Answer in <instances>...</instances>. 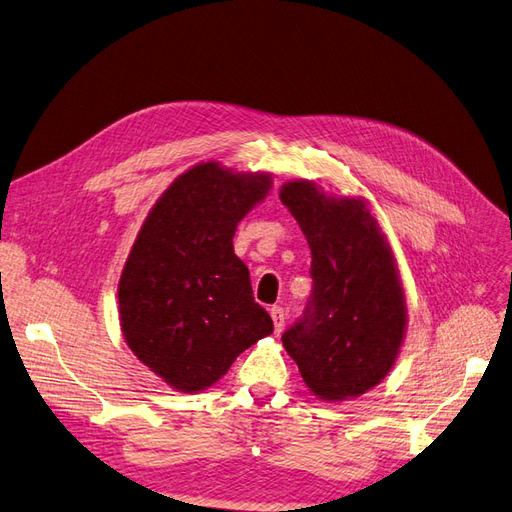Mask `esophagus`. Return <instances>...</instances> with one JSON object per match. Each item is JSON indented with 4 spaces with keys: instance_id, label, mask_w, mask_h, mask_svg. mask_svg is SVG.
Instances as JSON below:
<instances>
[{
    "instance_id": "34e87169",
    "label": "esophagus",
    "mask_w": 512,
    "mask_h": 512,
    "mask_svg": "<svg viewBox=\"0 0 512 512\" xmlns=\"http://www.w3.org/2000/svg\"><path fill=\"white\" fill-rule=\"evenodd\" d=\"M271 320L275 324V333H280L284 329V322H286V316H284V309L282 307H271Z\"/></svg>"
}]
</instances>
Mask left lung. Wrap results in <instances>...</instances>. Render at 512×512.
Returning <instances> with one entry per match:
<instances>
[{
  "instance_id": "left-lung-1",
  "label": "left lung",
  "mask_w": 512,
  "mask_h": 512,
  "mask_svg": "<svg viewBox=\"0 0 512 512\" xmlns=\"http://www.w3.org/2000/svg\"><path fill=\"white\" fill-rule=\"evenodd\" d=\"M280 200L312 250L314 277L305 316L282 344L318 399L361 397L389 376L406 339V292L393 247L363 198L292 179Z\"/></svg>"
}]
</instances>
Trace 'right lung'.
Wrapping results in <instances>:
<instances>
[{"label":"right lung","instance_id":"add662e5","mask_svg":"<svg viewBox=\"0 0 512 512\" xmlns=\"http://www.w3.org/2000/svg\"><path fill=\"white\" fill-rule=\"evenodd\" d=\"M271 185V173L198 162L168 185L138 230L117 286L119 324L136 359L170 389H209L273 333L232 250L237 224Z\"/></svg>","mask_w":512,"mask_h":512}]
</instances>
